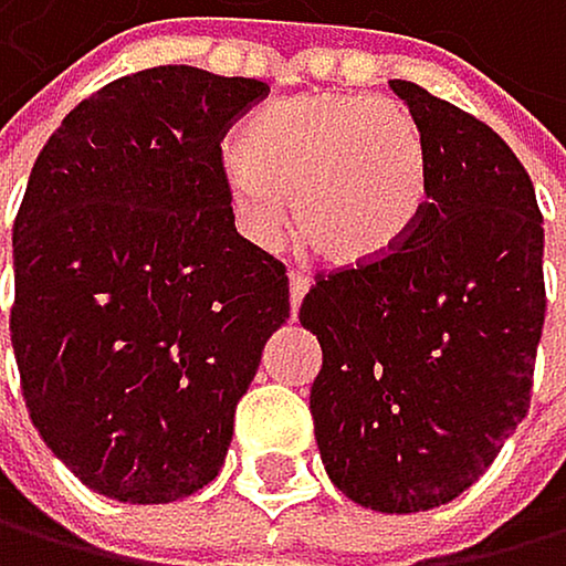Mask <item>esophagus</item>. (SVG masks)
I'll list each match as a JSON object with an SVG mask.
<instances>
[{"mask_svg":"<svg viewBox=\"0 0 566 566\" xmlns=\"http://www.w3.org/2000/svg\"><path fill=\"white\" fill-rule=\"evenodd\" d=\"M306 289H310V281L302 277V274H292V277H289V302H292V313L298 310V302H302V295H306Z\"/></svg>","mask_w":566,"mask_h":566,"instance_id":"obj_1","label":"esophagus"}]
</instances>
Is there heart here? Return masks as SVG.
I'll list each match as a JSON object with an SVG mask.
<instances>
[{"mask_svg": "<svg viewBox=\"0 0 566 566\" xmlns=\"http://www.w3.org/2000/svg\"><path fill=\"white\" fill-rule=\"evenodd\" d=\"M226 180L253 240H274L292 198L302 247L331 268H368L421 222L428 145L400 99L316 90L256 114Z\"/></svg>", "mask_w": 566, "mask_h": 566, "instance_id": "b5f03b06", "label": "heart"}]
</instances>
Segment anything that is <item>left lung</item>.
<instances>
[{
  "mask_svg": "<svg viewBox=\"0 0 566 566\" xmlns=\"http://www.w3.org/2000/svg\"><path fill=\"white\" fill-rule=\"evenodd\" d=\"M428 145V208L400 250L319 274L298 319L323 347L310 389L326 476L410 515L455 501L533 397L543 337V214L504 138L392 78Z\"/></svg>",
  "mask_w": 566,
  "mask_h": 566,
  "instance_id": "obj_1",
  "label": "left lung"
}]
</instances>
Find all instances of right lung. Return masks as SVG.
Here are the masks:
<instances>
[{
    "label": "right lung",
    "mask_w": 566,
    "mask_h": 566,
    "mask_svg": "<svg viewBox=\"0 0 566 566\" xmlns=\"http://www.w3.org/2000/svg\"><path fill=\"white\" fill-rule=\"evenodd\" d=\"M268 83L159 65L65 114L13 222L9 337L33 428L90 491L166 504L219 476L289 319L285 264L235 232L222 138Z\"/></svg>",
    "instance_id": "add662e5"
}]
</instances>
